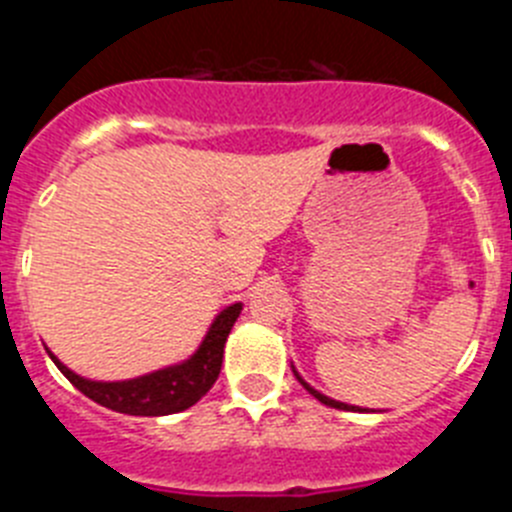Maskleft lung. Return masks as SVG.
Segmentation results:
<instances>
[{
	"label": "left lung",
	"mask_w": 512,
	"mask_h": 512,
	"mask_svg": "<svg viewBox=\"0 0 512 512\" xmlns=\"http://www.w3.org/2000/svg\"><path fill=\"white\" fill-rule=\"evenodd\" d=\"M292 372H295L297 382H300L302 387H305V390L310 392L312 397H315V400H320V402H323V405H328V408H336V410H359V408H354V405H346V402H338V400H333V397H325L323 392H318V390H315V387H310V384H307L305 379H302L300 374H297V369H295V366H292Z\"/></svg>",
	"instance_id": "8db88e82"
}]
</instances>
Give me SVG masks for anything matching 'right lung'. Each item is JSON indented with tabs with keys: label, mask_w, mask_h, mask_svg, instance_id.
Segmentation results:
<instances>
[{
	"label": "right lung",
	"mask_w": 512,
	"mask_h": 512,
	"mask_svg": "<svg viewBox=\"0 0 512 512\" xmlns=\"http://www.w3.org/2000/svg\"><path fill=\"white\" fill-rule=\"evenodd\" d=\"M241 310V302H235V305L225 307L223 312H217V318L207 328V336L202 338L200 348L187 361L143 374V377L125 379V382H94V379L79 377L76 372H71L69 366L61 364L51 351H48V356L76 390L84 392L89 400L99 402L102 408L125 415H146V418L174 415L192 408L194 402H200L210 392L217 374H220V366H223L228 333Z\"/></svg>",
	"instance_id": "right-lung-1"
}]
</instances>
